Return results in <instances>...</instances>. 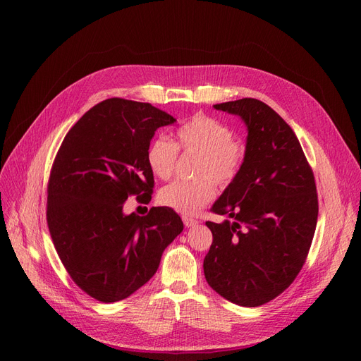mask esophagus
Wrapping results in <instances>:
<instances>
[{
    "instance_id": "esophagus-1",
    "label": "esophagus",
    "mask_w": 361,
    "mask_h": 361,
    "mask_svg": "<svg viewBox=\"0 0 361 361\" xmlns=\"http://www.w3.org/2000/svg\"><path fill=\"white\" fill-rule=\"evenodd\" d=\"M183 222H184L185 226H195V225L199 224L197 219H193V218H190V216H183Z\"/></svg>"
}]
</instances>
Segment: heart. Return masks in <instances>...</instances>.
I'll return each mask as SVG.
<instances>
[{"mask_svg":"<svg viewBox=\"0 0 361 361\" xmlns=\"http://www.w3.org/2000/svg\"><path fill=\"white\" fill-rule=\"evenodd\" d=\"M178 150L199 155L195 180H177L165 185L159 202L183 215H195L216 196V187H228L235 181L245 162L247 149L233 136L225 123L196 114L174 131V142L158 136L146 149L149 169L158 178L168 180L174 173Z\"/></svg>","mask_w":361,"mask_h":361,"instance_id":"b5f03b06","label":"heart"}]
</instances>
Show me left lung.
Listing matches in <instances>:
<instances>
[{
    "instance_id": "1",
    "label": "left lung",
    "mask_w": 361,
    "mask_h": 361,
    "mask_svg": "<svg viewBox=\"0 0 361 361\" xmlns=\"http://www.w3.org/2000/svg\"><path fill=\"white\" fill-rule=\"evenodd\" d=\"M247 127L241 173L214 203L207 283L234 305L257 307L286 291L306 262L317 222L313 171L293 128L253 98L214 105Z\"/></svg>"
}]
</instances>
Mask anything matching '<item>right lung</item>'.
Returning a JSON list of instances; mask_svg holds the SVG:
<instances>
[{"mask_svg": "<svg viewBox=\"0 0 361 361\" xmlns=\"http://www.w3.org/2000/svg\"><path fill=\"white\" fill-rule=\"evenodd\" d=\"M169 114L111 98L90 108L64 137L48 181V228L64 268L102 302L127 298L155 275L184 225L174 209L123 212L128 196L150 202L154 173L146 149Z\"/></svg>", "mask_w": 361, "mask_h": 361, "instance_id": "1", "label": "right lung"}]
</instances>
